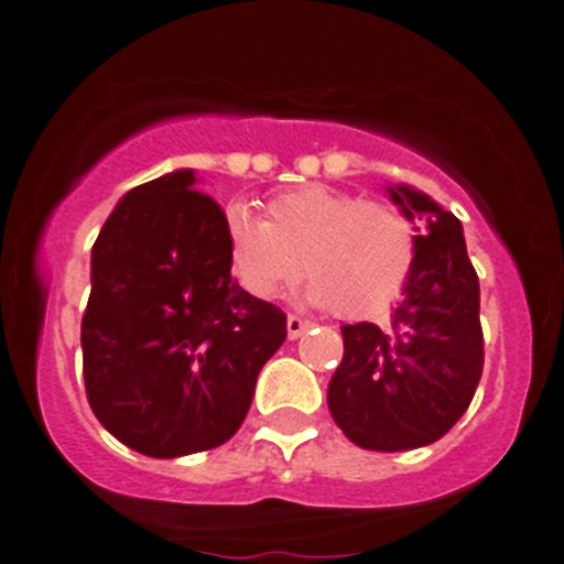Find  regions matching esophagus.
I'll return each mask as SVG.
<instances>
[{
  "mask_svg": "<svg viewBox=\"0 0 564 564\" xmlns=\"http://www.w3.org/2000/svg\"><path fill=\"white\" fill-rule=\"evenodd\" d=\"M310 326H312L310 321H303V317H297V315L286 317V335L292 337V340H295V337H301L303 332L310 329Z\"/></svg>",
  "mask_w": 564,
  "mask_h": 564,
  "instance_id": "esophagus-1",
  "label": "esophagus"
}]
</instances>
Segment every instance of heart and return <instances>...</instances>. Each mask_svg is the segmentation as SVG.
Segmentation results:
<instances>
[{"instance_id": "1", "label": "heart", "mask_w": 564, "mask_h": 564, "mask_svg": "<svg viewBox=\"0 0 564 564\" xmlns=\"http://www.w3.org/2000/svg\"><path fill=\"white\" fill-rule=\"evenodd\" d=\"M232 278L247 295L275 301L306 275L310 297L340 317H371L403 295L417 263V229L400 207L346 189L310 184L267 204L258 218L247 204L224 213Z\"/></svg>"}]
</instances>
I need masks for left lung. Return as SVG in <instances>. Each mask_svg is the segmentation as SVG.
<instances>
[{
    "label": "left lung",
    "instance_id": "obj_1",
    "mask_svg": "<svg viewBox=\"0 0 564 564\" xmlns=\"http://www.w3.org/2000/svg\"><path fill=\"white\" fill-rule=\"evenodd\" d=\"M389 195L411 221H425L417 263L386 329L343 326V360L329 383L332 417L369 452L437 443L471 405L486 360L463 224L417 189L400 184Z\"/></svg>",
    "mask_w": 564,
    "mask_h": 564
}]
</instances>
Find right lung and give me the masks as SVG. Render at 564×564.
I'll return each mask as SVG.
<instances>
[{
    "label": "right lung",
    "instance_id": "add662e5",
    "mask_svg": "<svg viewBox=\"0 0 564 564\" xmlns=\"http://www.w3.org/2000/svg\"><path fill=\"white\" fill-rule=\"evenodd\" d=\"M87 403L127 448L173 459L241 429L286 315L229 272L224 209L193 170L130 189L93 243Z\"/></svg>",
    "mask_w": 564,
    "mask_h": 564
}]
</instances>
